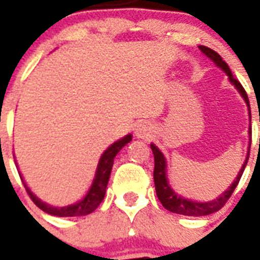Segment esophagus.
Returning <instances> with one entry per match:
<instances>
[{"label":"esophagus","mask_w":260,"mask_h":260,"mask_svg":"<svg viewBox=\"0 0 260 260\" xmlns=\"http://www.w3.org/2000/svg\"><path fill=\"white\" fill-rule=\"evenodd\" d=\"M148 128H147V125H139L138 128H136V135H138L139 138H147V136H150V132H148Z\"/></svg>","instance_id":"obj_1"}]
</instances>
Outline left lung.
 I'll list each match as a JSON object with an SVG mask.
<instances>
[{
  "label": "left lung",
  "instance_id": "left-lung-1",
  "mask_svg": "<svg viewBox=\"0 0 260 260\" xmlns=\"http://www.w3.org/2000/svg\"><path fill=\"white\" fill-rule=\"evenodd\" d=\"M200 50L204 52V54L213 60L216 64H217L221 70H224L230 77V81L234 83L236 89L240 91V94L243 95V98L246 100L247 105L250 106V101H248V95H247L246 90L242 86V83L239 82L238 79L235 78L232 73H231L230 66L226 64L224 60L221 59V56L216 52V51L210 50L209 47L205 46H200ZM251 146V144H250ZM151 150L154 152V158H155V169H154V182H155V190H156V196H158L159 201L162 204L167 210H170L173 213L178 214H183V216H194V217H198V216H206V214L214 213L225 205L226 201L230 200V197L232 196V193L236 189L239 181L243 175V171L246 169V165L248 162V156H247L246 162L243 165L242 170L239 173L236 181L231 185V187L226 191L221 194V197H218L217 200H213V201L209 202H196V201H190V200H186V198H182L181 196H178L171 190L170 185L167 183V178H166V159L163 156V154L160 151L154 146L151 144ZM250 155V154H248Z\"/></svg>",
  "mask_w": 260,
  "mask_h": 260
}]
</instances>
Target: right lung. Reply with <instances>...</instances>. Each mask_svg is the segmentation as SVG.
<instances>
[{
  "label": "right lung",
  "mask_w": 260,
  "mask_h": 260,
  "mask_svg": "<svg viewBox=\"0 0 260 260\" xmlns=\"http://www.w3.org/2000/svg\"><path fill=\"white\" fill-rule=\"evenodd\" d=\"M131 140H132V136H131V135H126L124 139L113 143V144L102 154L101 159H100V163H98V169L97 173H95V178H94L93 185H91L90 190L87 191L86 197L83 198L82 201L77 202L75 205L64 206V208H52V206L47 205V204L40 201L39 198H36V196L26 187L25 182L22 181L24 182V186H25L26 193H28V196L30 197V200L35 202V205L39 206L43 212H46V213L48 214H52V216H58V217H77V216H86V214L91 213V212H94V210L97 209L98 205L101 204L104 197H105L106 185H108V181H109V175L110 171H112V166H113L114 156H116L118 151L121 150L125 144H128Z\"/></svg>",
  "instance_id": "obj_1"
}]
</instances>
